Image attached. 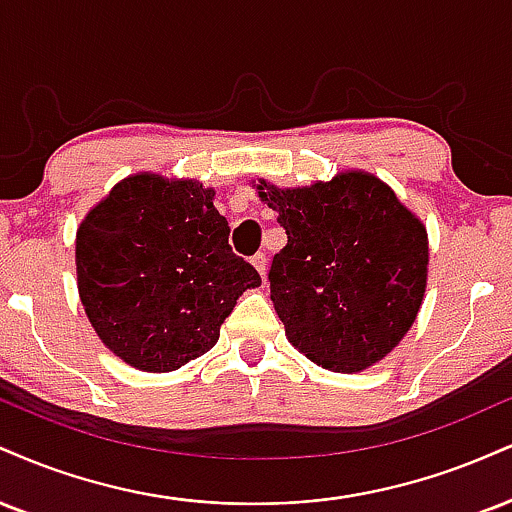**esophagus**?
I'll list each match as a JSON object with an SVG mask.
<instances>
[{"instance_id":"esophagus-1","label":"esophagus","mask_w":512,"mask_h":512,"mask_svg":"<svg viewBox=\"0 0 512 512\" xmlns=\"http://www.w3.org/2000/svg\"><path fill=\"white\" fill-rule=\"evenodd\" d=\"M252 264H255V269L262 274V279H264V276H267V267H269L267 255H264V252H257V255L252 257Z\"/></svg>"}]
</instances>
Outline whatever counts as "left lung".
Segmentation results:
<instances>
[{"label":"left lung","instance_id":"8db88e82","mask_svg":"<svg viewBox=\"0 0 512 512\" xmlns=\"http://www.w3.org/2000/svg\"><path fill=\"white\" fill-rule=\"evenodd\" d=\"M257 195L279 214L288 243L269 288L288 341L331 372H362L403 341L427 288V229L367 171Z\"/></svg>","mask_w":512,"mask_h":512}]
</instances>
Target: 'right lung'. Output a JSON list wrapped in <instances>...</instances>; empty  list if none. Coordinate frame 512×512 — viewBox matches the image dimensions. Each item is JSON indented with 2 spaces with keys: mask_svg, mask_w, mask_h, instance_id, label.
I'll return each instance as SVG.
<instances>
[{
  "mask_svg": "<svg viewBox=\"0 0 512 512\" xmlns=\"http://www.w3.org/2000/svg\"><path fill=\"white\" fill-rule=\"evenodd\" d=\"M212 200L200 181L135 174L80 221V303L126 365L174 372L205 355L238 295L262 283L233 255L229 221Z\"/></svg>",
  "mask_w": 512,
  "mask_h": 512,
  "instance_id": "right-lung-1",
  "label": "right lung"
}]
</instances>
